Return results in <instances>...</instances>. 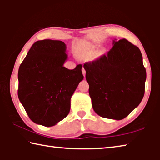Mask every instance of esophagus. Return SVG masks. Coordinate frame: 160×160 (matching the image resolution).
Segmentation results:
<instances>
[{"label":"esophagus","mask_w":160,"mask_h":160,"mask_svg":"<svg viewBox=\"0 0 160 160\" xmlns=\"http://www.w3.org/2000/svg\"><path fill=\"white\" fill-rule=\"evenodd\" d=\"M82 74H83V75H84V77H85V76L86 71H85V68H82Z\"/></svg>","instance_id":"1"}]
</instances>
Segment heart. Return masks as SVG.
I'll use <instances>...</instances> for the list:
<instances>
[{"instance_id":"b5f03b06","label":"heart","mask_w":160,"mask_h":160,"mask_svg":"<svg viewBox=\"0 0 160 160\" xmlns=\"http://www.w3.org/2000/svg\"><path fill=\"white\" fill-rule=\"evenodd\" d=\"M97 49V46L95 45H92V44H90L86 46V47L82 48V50H80L79 52H78V54L82 58H89L91 57L93 55L95 52V51Z\"/></svg>"}]
</instances>
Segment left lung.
<instances>
[{
	"instance_id": "8db88e82",
	"label": "left lung",
	"mask_w": 160,
	"mask_h": 160,
	"mask_svg": "<svg viewBox=\"0 0 160 160\" xmlns=\"http://www.w3.org/2000/svg\"><path fill=\"white\" fill-rule=\"evenodd\" d=\"M113 44L107 54L83 67L94 112L102 117L121 120L142 101L146 70L138 47L126 39Z\"/></svg>"
}]
</instances>
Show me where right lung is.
Instances as JSON below:
<instances>
[{"label":"right lung","mask_w":160,"mask_h":160,"mask_svg":"<svg viewBox=\"0 0 160 160\" xmlns=\"http://www.w3.org/2000/svg\"><path fill=\"white\" fill-rule=\"evenodd\" d=\"M66 46L58 40L34 43L18 70V98L29 118L53 126L66 118L70 99L83 80L81 64L72 70L63 66Z\"/></svg>","instance_id":"add662e5"}]
</instances>
